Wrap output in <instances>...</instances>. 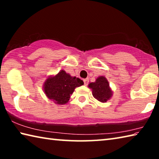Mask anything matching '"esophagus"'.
Instances as JSON below:
<instances>
[{"instance_id":"obj_1","label":"esophagus","mask_w":159,"mask_h":159,"mask_svg":"<svg viewBox=\"0 0 159 159\" xmlns=\"http://www.w3.org/2000/svg\"><path fill=\"white\" fill-rule=\"evenodd\" d=\"M88 81H89V80H88V79L83 80V82H84V85H87L88 84Z\"/></svg>"}]
</instances>
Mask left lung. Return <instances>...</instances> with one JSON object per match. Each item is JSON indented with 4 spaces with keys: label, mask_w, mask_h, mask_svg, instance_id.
<instances>
[{
    "label": "left lung",
    "mask_w": 159,
    "mask_h": 159,
    "mask_svg": "<svg viewBox=\"0 0 159 159\" xmlns=\"http://www.w3.org/2000/svg\"><path fill=\"white\" fill-rule=\"evenodd\" d=\"M88 87L93 90V95L101 102H106L112 95V91L109 88V82L105 77L99 76L96 81L90 83Z\"/></svg>",
    "instance_id": "obj_1"
}]
</instances>
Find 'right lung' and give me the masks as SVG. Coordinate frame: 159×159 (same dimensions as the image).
<instances>
[{"mask_svg": "<svg viewBox=\"0 0 159 159\" xmlns=\"http://www.w3.org/2000/svg\"><path fill=\"white\" fill-rule=\"evenodd\" d=\"M83 85V81L76 76L72 77L64 70L55 76L49 77L45 82L44 92L51 100L57 104L68 102L76 87Z\"/></svg>", "mask_w": 159, "mask_h": 159, "instance_id": "right-lung-1", "label": "right lung"}]
</instances>
